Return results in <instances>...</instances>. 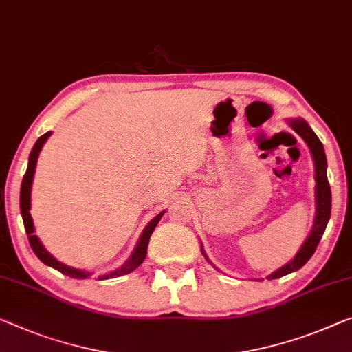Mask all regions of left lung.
Returning a JSON list of instances; mask_svg holds the SVG:
<instances>
[{"instance_id":"1","label":"left lung","mask_w":352,"mask_h":352,"mask_svg":"<svg viewBox=\"0 0 352 352\" xmlns=\"http://www.w3.org/2000/svg\"><path fill=\"white\" fill-rule=\"evenodd\" d=\"M292 129L305 140L307 145L310 146L313 160H314V172H316V218H314V226L310 234V237L305 240V243L302 245L300 251H298L296 258H294L289 264L281 267L280 270H276L275 274H272L269 278L275 280V278L285 276L291 272H296L303 267L311 258L316 251L319 240L322 239L324 230L327 228L329 218H330V210H332V194H330V185L327 180V160L326 153H324V146L321 140L318 139V135L313 133V129L308 126L307 122L303 120H292L291 122Z\"/></svg>"}]
</instances>
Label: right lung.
<instances>
[{"label":"right lung","instance_id":"right-lung-1","mask_svg":"<svg viewBox=\"0 0 352 352\" xmlns=\"http://www.w3.org/2000/svg\"><path fill=\"white\" fill-rule=\"evenodd\" d=\"M50 133H45L44 135H41V138L36 140V144L33 146V150H31L30 153V160H28V169H26L25 175H23V180H22V188H20V212H22V218H23V224H25V230L26 234H28V240H30V245L31 248H33L34 254L38 256V258L44 262V264L54 267L61 274H65L67 276H72V278H87L88 275L85 272L82 270H76L72 269V267H67L65 264H61V262L56 261L55 258H52V256L47 253L44 246L41 245L39 239L36 237L33 234L34 232V228H33V219H31V214H30V196H31V183H33V177H34V169H36V162H38V156H39V151L42 148V145L45 144L47 138H49ZM162 217V213L158 214L155 219H151V223L148 226L145 228L142 237H140L138 246H135V251L131 256L129 261L126 262V264L122 267V269L112 272L110 275H104V276H99V280H106V278H113V276H120V275H128L131 272L138 269V267L142 264L145 261V256H146V248H148V242H150V237L151 234H153L155 228L158 226L160 219Z\"/></svg>","mask_w":352,"mask_h":352}]
</instances>
